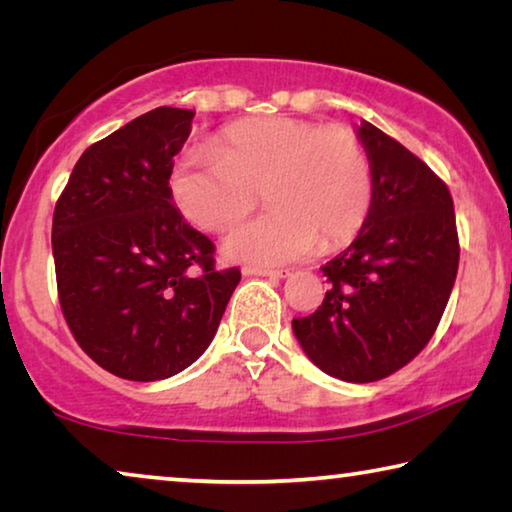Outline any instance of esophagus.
Listing matches in <instances>:
<instances>
[{
	"label": "esophagus",
	"instance_id": "34e87169",
	"mask_svg": "<svg viewBox=\"0 0 512 512\" xmlns=\"http://www.w3.org/2000/svg\"><path fill=\"white\" fill-rule=\"evenodd\" d=\"M241 273L246 277H268V280H284V277H289V271H273V268H257V266H244L241 268Z\"/></svg>",
	"mask_w": 512,
	"mask_h": 512
}]
</instances>
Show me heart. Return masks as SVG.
Instances as JSON below:
<instances>
[{"instance_id":"1","label":"heart","mask_w":512,"mask_h":512,"mask_svg":"<svg viewBox=\"0 0 512 512\" xmlns=\"http://www.w3.org/2000/svg\"><path fill=\"white\" fill-rule=\"evenodd\" d=\"M171 196L207 232L237 225L259 201L271 210L223 241V255L255 266L291 264L357 235L372 205V167L350 128L293 117L232 124L212 151H187L169 173Z\"/></svg>"}]
</instances>
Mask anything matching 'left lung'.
I'll list each match as a JSON object with an SVG mask.
<instances>
[{
  "label": "left lung",
  "mask_w": 512,
  "mask_h": 512,
  "mask_svg": "<svg viewBox=\"0 0 512 512\" xmlns=\"http://www.w3.org/2000/svg\"><path fill=\"white\" fill-rule=\"evenodd\" d=\"M354 133L372 167L368 219L320 268L323 305L293 334L329 377L366 384L406 366L436 332L458 271L454 203L420 158L370 121Z\"/></svg>",
  "instance_id": "8db88e82"
}]
</instances>
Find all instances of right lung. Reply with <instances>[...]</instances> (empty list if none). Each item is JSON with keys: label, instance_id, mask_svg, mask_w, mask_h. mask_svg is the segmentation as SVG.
<instances>
[{"label": "right lung", "instance_id": "right-lung-1", "mask_svg": "<svg viewBox=\"0 0 512 512\" xmlns=\"http://www.w3.org/2000/svg\"><path fill=\"white\" fill-rule=\"evenodd\" d=\"M196 112L155 108L76 162L51 228L60 307L103 370L131 381L183 372L212 343L239 268L216 271L214 244L171 196L169 173Z\"/></svg>", "mask_w": 512, "mask_h": 512}]
</instances>
